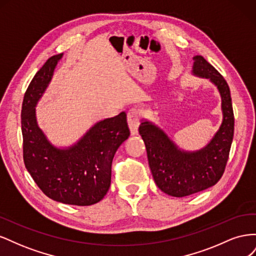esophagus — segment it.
I'll list each match as a JSON object with an SVG mask.
<instances>
[{
    "mask_svg": "<svg viewBox=\"0 0 256 256\" xmlns=\"http://www.w3.org/2000/svg\"><path fill=\"white\" fill-rule=\"evenodd\" d=\"M140 118H141V111L138 108H131L127 113V120L128 125L130 128V132L132 136L138 134V125H140Z\"/></svg>",
    "mask_w": 256,
    "mask_h": 256,
    "instance_id": "obj_1",
    "label": "esophagus"
}]
</instances>
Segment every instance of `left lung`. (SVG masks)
Returning <instances> with one entry per match:
<instances>
[{
    "instance_id": "8db88e82",
    "label": "left lung",
    "mask_w": 256,
    "mask_h": 256,
    "mask_svg": "<svg viewBox=\"0 0 256 256\" xmlns=\"http://www.w3.org/2000/svg\"><path fill=\"white\" fill-rule=\"evenodd\" d=\"M193 60L192 74L214 83L221 96L223 118L210 142L198 150L187 152L147 120H142L138 127L154 182L161 191L175 198L191 196L219 182L234 136V112L226 81L202 56H196Z\"/></svg>"
}]
</instances>
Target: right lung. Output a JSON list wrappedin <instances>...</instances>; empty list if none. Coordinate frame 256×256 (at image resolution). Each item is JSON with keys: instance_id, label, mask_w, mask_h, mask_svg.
Wrapping results in <instances>:
<instances>
[{"instance_id": "right-lung-1", "label": "right lung", "mask_w": 256, "mask_h": 256, "mask_svg": "<svg viewBox=\"0 0 256 256\" xmlns=\"http://www.w3.org/2000/svg\"><path fill=\"white\" fill-rule=\"evenodd\" d=\"M62 58L63 53L46 62L24 94L21 110L23 160L48 198L63 204L90 206L102 200L110 188L114 154L130 136L127 115L120 112L96 122L72 146H54L38 126L35 106Z\"/></svg>"}]
</instances>
